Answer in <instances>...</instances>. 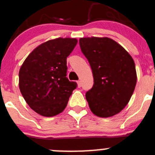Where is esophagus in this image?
<instances>
[{
  "mask_svg": "<svg viewBox=\"0 0 155 155\" xmlns=\"http://www.w3.org/2000/svg\"><path fill=\"white\" fill-rule=\"evenodd\" d=\"M77 83H78V87H81V86H82V84H81V81H78Z\"/></svg>",
  "mask_w": 155,
  "mask_h": 155,
  "instance_id": "esophagus-1",
  "label": "esophagus"
}]
</instances>
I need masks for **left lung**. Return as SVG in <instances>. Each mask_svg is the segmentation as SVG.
<instances>
[{
  "instance_id": "left-lung-1",
  "label": "left lung",
  "mask_w": 155,
  "mask_h": 155,
  "mask_svg": "<svg viewBox=\"0 0 155 155\" xmlns=\"http://www.w3.org/2000/svg\"><path fill=\"white\" fill-rule=\"evenodd\" d=\"M79 44L94 79L93 87L86 93L90 110L101 117L118 114L127 105L136 87L133 58L111 38H84Z\"/></svg>"
}]
</instances>
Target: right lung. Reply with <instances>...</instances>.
<instances>
[{
    "label": "right lung",
    "instance_id": "add662e5",
    "mask_svg": "<svg viewBox=\"0 0 155 155\" xmlns=\"http://www.w3.org/2000/svg\"><path fill=\"white\" fill-rule=\"evenodd\" d=\"M78 41L56 38L38 46L28 56L19 73V89L25 102L35 112L53 117L66 107L77 83L67 75V57Z\"/></svg>",
    "mask_w": 155,
    "mask_h": 155
}]
</instances>
